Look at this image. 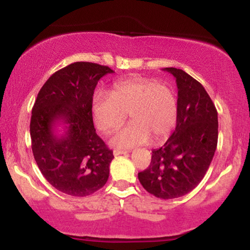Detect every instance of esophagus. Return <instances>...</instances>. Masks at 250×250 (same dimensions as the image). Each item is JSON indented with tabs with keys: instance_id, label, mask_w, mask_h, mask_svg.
Masks as SVG:
<instances>
[{
	"instance_id": "34e87169",
	"label": "esophagus",
	"mask_w": 250,
	"mask_h": 250,
	"mask_svg": "<svg viewBox=\"0 0 250 250\" xmlns=\"http://www.w3.org/2000/svg\"><path fill=\"white\" fill-rule=\"evenodd\" d=\"M113 154H114V156H120V155H125V154H128V151L121 150V149H115V150L113 151Z\"/></svg>"
}]
</instances>
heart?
Here are the masks:
<instances>
[{
  "instance_id": "1",
  "label": "heart",
  "mask_w": 250,
  "mask_h": 250,
  "mask_svg": "<svg viewBox=\"0 0 250 250\" xmlns=\"http://www.w3.org/2000/svg\"><path fill=\"white\" fill-rule=\"evenodd\" d=\"M131 122L111 137L117 148H133L151 140L161 142L173 133L179 120V102L174 89L156 79L134 77L114 83L110 95L96 93L91 100V115L96 128L111 134Z\"/></svg>"
}]
</instances>
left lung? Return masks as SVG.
I'll list each match as a JSON object with an SVG mask.
<instances>
[{"label":"left lung","instance_id":"1","mask_svg":"<svg viewBox=\"0 0 250 250\" xmlns=\"http://www.w3.org/2000/svg\"><path fill=\"white\" fill-rule=\"evenodd\" d=\"M176 79L179 120L151 162L139 173L142 187L159 199H176L202 181L213 160L219 136L217 111L203 85L177 68H165Z\"/></svg>","mask_w":250,"mask_h":250}]
</instances>
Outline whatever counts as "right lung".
Wrapping results in <instances>:
<instances>
[{
	"label": "right lung",
	"mask_w": 250,
	"mask_h": 250,
	"mask_svg": "<svg viewBox=\"0 0 250 250\" xmlns=\"http://www.w3.org/2000/svg\"><path fill=\"white\" fill-rule=\"evenodd\" d=\"M111 73L97 63H71L47 80L31 111L37 167L54 188L71 196L95 193L108 181L114 155L96 134L91 100L100 79ZM60 124L63 134H57Z\"/></svg>",
	"instance_id": "add662e5"
}]
</instances>
